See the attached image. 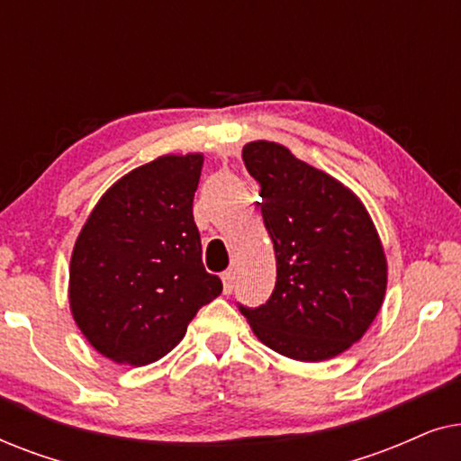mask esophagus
Returning <instances> with one entry per match:
<instances>
[{
  "mask_svg": "<svg viewBox=\"0 0 461 461\" xmlns=\"http://www.w3.org/2000/svg\"><path fill=\"white\" fill-rule=\"evenodd\" d=\"M222 283H224V294H230L232 287H235V273H232V270H224Z\"/></svg>",
  "mask_w": 461,
  "mask_h": 461,
  "instance_id": "esophagus-1",
  "label": "esophagus"
}]
</instances>
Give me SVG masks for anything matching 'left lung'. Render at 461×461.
Instances as JSON below:
<instances>
[{
    "mask_svg": "<svg viewBox=\"0 0 461 461\" xmlns=\"http://www.w3.org/2000/svg\"><path fill=\"white\" fill-rule=\"evenodd\" d=\"M243 163L260 185L275 243L276 283L267 304H239L268 348L325 361L363 338L386 294V258L361 201L336 178L275 142H249Z\"/></svg>",
    "mask_w": 461,
    "mask_h": 461,
    "instance_id": "8db88e82",
    "label": "left lung"
}]
</instances>
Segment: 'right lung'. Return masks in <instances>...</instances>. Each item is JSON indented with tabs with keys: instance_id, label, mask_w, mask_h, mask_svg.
I'll return each mask as SVG.
<instances>
[{
	"instance_id": "1",
	"label": "right lung",
	"mask_w": 461,
	"mask_h": 461,
	"mask_svg": "<svg viewBox=\"0 0 461 461\" xmlns=\"http://www.w3.org/2000/svg\"><path fill=\"white\" fill-rule=\"evenodd\" d=\"M201 155H166L103 194L71 258L75 323L100 355L149 365L185 338L201 306L222 294L201 262L193 218Z\"/></svg>"
}]
</instances>
